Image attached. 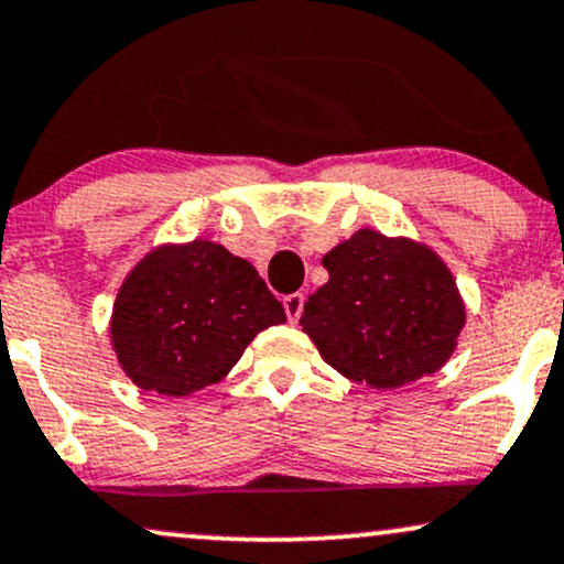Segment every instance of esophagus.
I'll return each instance as SVG.
<instances>
[{"mask_svg":"<svg viewBox=\"0 0 564 564\" xmlns=\"http://www.w3.org/2000/svg\"><path fill=\"white\" fill-rule=\"evenodd\" d=\"M283 310H286V315H289L291 323L300 321V315H302V310H304V296L300 294V291H296V294L283 296Z\"/></svg>","mask_w":564,"mask_h":564,"instance_id":"esophagus-1","label":"esophagus"}]
</instances>
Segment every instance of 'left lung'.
I'll return each instance as SVG.
<instances>
[{"label": "left lung", "mask_w": 564, "mask_h": 564, "mask_svg": "<svg viewBox=\"0 0 564 564\" xmlns=\"http://www.w3.org/2000/svg\"><path fill=\"white\" fill-rule=\"evenodd\" d=\"M323 268L328 283L307 296L300 326L341 377L398 390L448 364L467 310L430 246L364 228Z\"/></svg>", "instance_id": "obj_1"}]
</instances>
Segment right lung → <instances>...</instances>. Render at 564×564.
<instances>
[{"mask_svg": "<svg viewBox=\"0 0 564 564\" xmlns=\"http://www.w3.org/2000/svg\"><path fill=\"white\" fill-rule=\"evenodd\" d=\"M283 321L254 264L196 238L134 264L116 294L111 345L140 390L185 398L228 377L249 341Z\"/></svg>", "mask_w": 564, "mask_h": 564, "instance_id": "add662e5", "label": "right lung"}]
</instances>
